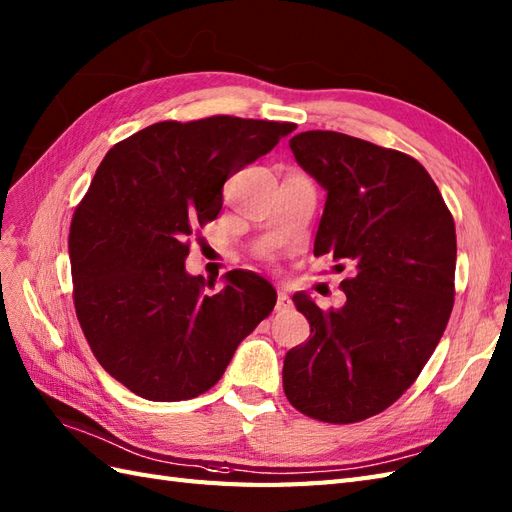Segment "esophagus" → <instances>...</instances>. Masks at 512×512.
Here are the masks:
<instances>
[{"label":"esophagus","mask_w":512,"mask_h":512,"mask_svg":"<svg viewBox=\"0 0 512 512\" xmlns=\"http://www.w3.org/2000/svg\"><path fill=\"white\" fill-rule=\"evenodd\" d=\"M291 308H293L291 297L286 295L284 291H280L278 293V302H276V310H278V313H286V310H291Z\"/></svg>","instance_id":"34e87169"}]
</instances>
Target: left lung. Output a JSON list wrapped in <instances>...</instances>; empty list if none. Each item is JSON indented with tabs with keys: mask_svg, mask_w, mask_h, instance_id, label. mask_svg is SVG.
Masks as SVG:
<instances>
[{
	"mask_svg": "<svg viewBox=\"0 0 512 512\" xmlns=\"http://www.w3.org/2000/svg\"><path fill=\"white\" fill-rule=\"evenodd\" d=\"M289 145L328 191L315 256L352 278L341 308L293 295L310 339L284 356V393L310 419L356 423L400 400L441 341L454 308V217L430 173L397 149L330 130Z\"/></svg>",
	"mask_w": 512,
	"mask_h": 512,
	"instance_id": "obj_1",
	"label": "left lung"
}]
</instances>
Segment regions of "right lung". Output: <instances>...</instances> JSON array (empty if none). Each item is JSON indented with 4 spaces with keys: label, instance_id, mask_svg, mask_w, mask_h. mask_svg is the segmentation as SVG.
<instances>
[{
    "label": "right lung",
    "instance_id": "add662e5",
    "mask_svg": "<svg viewBox=\"0 0 512 512\" xmlns=\"http://www.w3.org/2000/svg\"><path fill=\"white\" fill-rule=\"evenodd\" d=\"M297 126L215 115L160 121L97 167L69 230L73 306L97 363L152 402L215 386L236 347L276 306L252 271L226 286L189 276V236L217 219L223 184Z\"/></svg>",
    "mask_w": 512,
    "mask_h": 512
}]
</instances>
